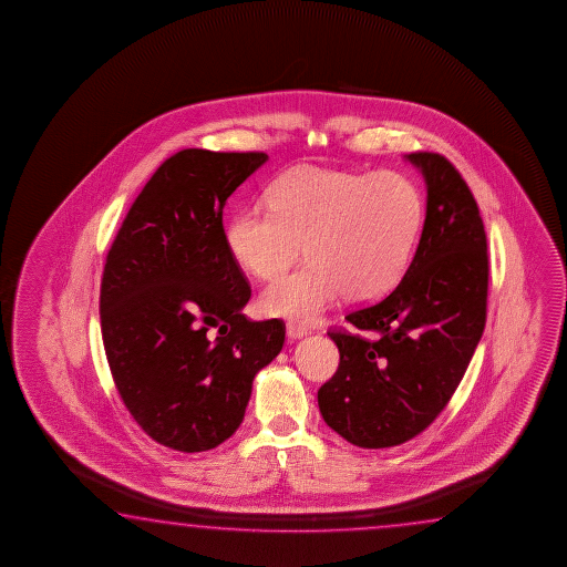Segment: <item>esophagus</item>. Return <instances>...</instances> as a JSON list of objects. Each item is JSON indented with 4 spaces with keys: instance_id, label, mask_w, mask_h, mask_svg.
Listing matches in <instances>:
<instances>
[{
    "instance_id": "34e87169",
    "label": "esophagus",
    "mask_w": 567,
    "mask_h": 567,
    "mask_svg": "<svg viewBox=\"0 0 567 567\" xmlns=\"http://www.w3.org/2000/svg\"><path fill=\"white\" fill-rule=\"evenodd\" d=\"M288 337L289 339H301V337L309 336L308 329L306 327L298 326V323H288Z\"/></svg>"
}]
</instances>
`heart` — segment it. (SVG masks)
<instances>
[{
    "instance_id": "b5f03b06",
    "label": "heart",
    "mask_w": 567,
    "mask_h": 567,
    "mask_svg": "<svg viewBox=\"0 0 567 567\" xmlns=\"http://www.w3.org/2000/svg\"><path fill=\"white\" fill-rule=\"evenodd\" d=\"M423 196L403 174L346 173L301 166L278 176L268 206L236 212L226 226L234 261L274 279L261 293L268 316L313 323L329 306L383 298L403 278L423 230Z\"/></svg>"
}]
</instances>
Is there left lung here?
Here are the masks:
<instances>
[{"mask_svg": "<svg viewBox=\"0 0 567 567\" xmlns=\"http://www.w3.org/2000/svg\"><path fill=\"white\" fill-rule=\"evenodd\" d=\"M406 161L426 183L419 248L386 298L346 316L369 337L327 331L339 369L317 391L323 421L361 449L421 434L451 401L486 326L488 251L478 204L442 154Z\"/></svg>", "mask_w": 567, "mask_h": 567, "instance_id": "1", "label": "left lung"}]
</instances>
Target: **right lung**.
<instances>
[{"label": "right lung", "instance_id": "add662e5", "mask_svg": "<svg viewBox=\"0 0 567 567\" xmlns=\"http://www.w3.org/2000/svg\"><path fill=\"white\" fill-rule=\"evenodd\" d=\"M266 161L173 154L106 254L99 311L116 391L138 426L173 451H210L230 439L254 377L284 347V321L241 313L251 288L221 224L226 200Z\"/></svg>", "mask_w": 567, "mask_h": 567}]
</instances>
